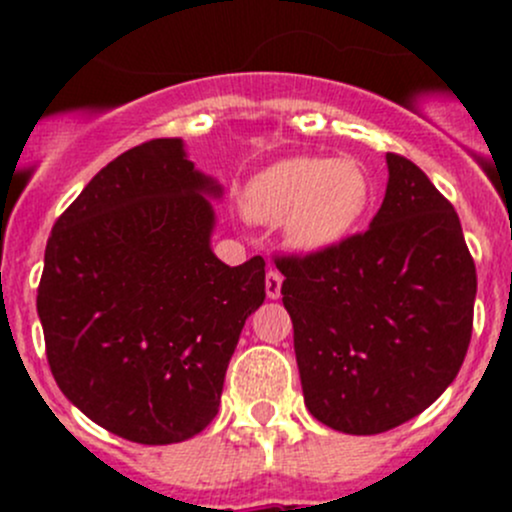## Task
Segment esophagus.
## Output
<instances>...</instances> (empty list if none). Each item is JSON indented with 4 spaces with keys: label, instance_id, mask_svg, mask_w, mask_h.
I'll return each mask as SVG.
<instances>
[{
    "label": "esophagus",
    "instance_id": "34e87169",
    "mask_svg": "<svg viewBox=\"0 0 512 512\" xmlns=\"http://www.w3.org/2000/svg\"><path fill=\"white\" fill-rule=\"evenodd\" d=\"M265 292H267V297H270V299H277L282 294V275L277 270H267Z\"/></svg>",
    "mask_w": 512,
    "mask_h": 512
}]
</instances>
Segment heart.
I'll return each instance as SVG.
<instances>
[{"instance_id":"obj_1","label":"heart","mask_w":512,"mask_h":512,"mask_svg":"<svg viewBox=\"0 0 512 512\" xmlns=\"http://www.w3.org/2000/svg\"><path fill=\"white\" fill-rule=\"evenodd\" d=\"M374 200L371 175L354 158H282L245 183L240 208L247 220L282 225L289 247L327 255L364 223Z\"/></svg>"}]
</instances>
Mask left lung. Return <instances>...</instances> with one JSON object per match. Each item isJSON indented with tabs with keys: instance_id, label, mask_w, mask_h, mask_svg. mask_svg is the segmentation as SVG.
<instances>
[{
	"instance_id": "1",
	"label": "left lung",
	"mask_w": 512,
	"mask_h": 512,
	"mask_svg": "<svg viewBox=\"0 0 512 512\" xmlns=\"http://www.w3.org/2000/svg\"><path fill=\"white\" fill-rule=\"evenodd\" d=\"M369 230L327 255L277 257L309 414L374 436L421 414L466 359L476 265L453 205L418 165L386 153Z\"/></svg>"
}]
</instances>
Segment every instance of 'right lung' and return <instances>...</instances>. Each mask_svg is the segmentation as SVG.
<instances>
[{"mask_svg": "<svg viewBox=\"0 0 512 512\" xmlns=\"http://www.w3.org/2000/svg\"><path fill=\"white\" fill-rule=\"evenodd\" d=\"M220 195L180 138H156L98 170L46 242L36 312L51 374L126 441L203 431L245 319L265 302V260L230 267L210 247Z\"/></svg>", "mask_w": 512, "mask_h": 512, "instance_id": "obj_1", "label": "right lung"}]
</instances>
